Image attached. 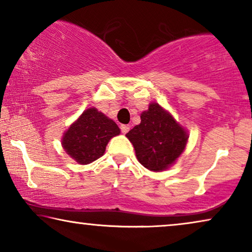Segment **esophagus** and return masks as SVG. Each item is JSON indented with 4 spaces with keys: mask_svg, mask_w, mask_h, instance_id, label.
Segmentation results:
<instances>
[{
    "mask_svg": "<svg viewBox=\"0 0 252 252\" xmlns=\"http://www.w3.org/2000/svg\"><path fill=\"white\" fill-rule=\"evenodd\" d=\"M120 129H122L123 134H126L129 130V126L128 125H122V126H120Z\"/></svg>",
    "mask_w": 252,
    "mask_h": 252,
    "instance_id": "1",
    "label": "esophagus"
}]
</instances>
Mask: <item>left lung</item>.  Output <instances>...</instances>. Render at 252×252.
Masks as SVG:
<instances>
[{
	"instance_id": "obj_1",
	"label": "left lung",
	"mask_w": 252,
	"mask_h": 252,
	"mask_svg": "<svg viewBox=\"0 0 252 252\" xmlns=\"http://www.w3.org/2000/svg\"><path fill=\"white\" fill-rule=\"evenodd\" d=\"M126 136L139 163L153 172L172 166L185 151L189 137L187 129L156 102L141 113V123Z\"/></svg>"
}]
</instances>
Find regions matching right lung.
<instances>
[{
	"label": "right lung",
	"instance_id": "obj_1",
	"mask_svg": "<svg viewBox=\"0 0 252 252\" xmlns=\"http://www.w3.org/2000/svg\"><path fill=\"white\" fill-rule=\"evenodd\" d=\"M119 134L118 125L93 106L65 130L62 147L77 163L87 165L102 157L109 141Z\"/></svg>",
	"mask_w": 252,
	"mask_h": 252
}]
</instances>
